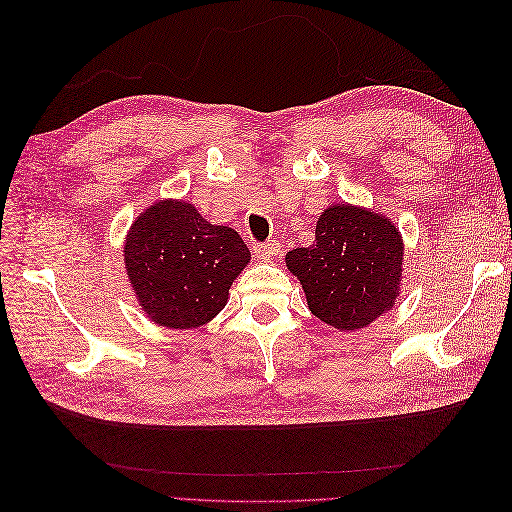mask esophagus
<instances>
[{
    "label": "esophagus",
    "instance_id": "obj_1",
    "mask_svg": "<svg viewBox=\"0 0 512 512\" xmlns=\"http://www.w3.org/2000/svg\"><path fill=\"white\" fill-rule=\"evenodd\" d=\"M277 250H280V243L275 241H267V243H260L254 247V256L258 260H271L277 256Z\"/></svg>",
    "mask_w": 512,
    "mask_h": 512
}]
</instances>
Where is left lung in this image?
Segmentation results:
<instances>
[{
    "label": "left lung",
    "mask_w": 512,
    "mask_h": 512,
    "mask_svg": "<svg viewBox=\"0 0 512 512\" xmlns=\"http://www.w3.org/2000/svg\"><path fill=\"white\" fill-rule=\"evenodd\" d=\"M404 239L382 213L331 205L316 224L312 247L286 254L307 307L339 331H356L389 312L399 299Z\"/></svg>",
    "instance_id": "left-lung-1"
}]
</instances>
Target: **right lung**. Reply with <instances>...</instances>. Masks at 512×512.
Segmentation results:
<instances>
[{
  "mask_svg": "<svg viewBox=\"0 0 512 512\" xmlns=\"http://www.w3.org/2000/svg\"><path fill=\"white\" fill-rule=\"evenodd\" d=\"M250 258L237 230L209 224L173 198L138 215L123 245L138 305L168 329H196L218 316Z\"/></svg>",
  "mask_w": 512,
  "mask_h": 512,
  "instance_id": "obj_1",
  "label": "right lung"
}]
</instances>
